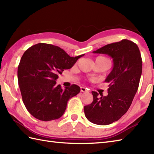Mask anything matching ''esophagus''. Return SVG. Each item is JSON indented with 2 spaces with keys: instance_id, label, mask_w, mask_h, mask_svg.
Here are the masks:
<instances>
[{
  "instance_id": "esophagus-1",
  "label": "esophagus",
  "mask_w": 154,
  "mask_h": 154,
  "mask_svg": "<svg viewBox=\"0 0 154 154\" xmlns=\"http://www.w3.org/2000/svg\"><path fill=\"white\" fill-rule=\"evenodd\" d=\"M81 92L85 93V92H87V91H88V90L87 89V88L84 87H81Z\"/></svg>"
}]
</instances>
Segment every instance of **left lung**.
Wrapping results in <instances>:
<instances>
[{
    "label": "left lung",
    "mask_w": 154,
    "mask_h": 154,
    "mask_svg": "<svg viewBox=\"0 0 154 154\" xmlns=\"http://www.w3.org/2000/svg\"><path fill=\"white\" fill-rule=\"evenodd\" d=\"M93 53L110 55L114 67L105 79L109 83L108 95L100 94L99 98V93L92 91L93 100L84 106L85 115L93 124L108 125L119 120L131 105L142 75V57L138 45L126 39L107 44Z\"/></svg>",
    "instance_id": "obj_1"
}]
</instances>
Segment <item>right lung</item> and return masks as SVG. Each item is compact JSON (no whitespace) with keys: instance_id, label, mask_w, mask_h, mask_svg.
I'll return each mask as SVG.
<instances>
[{"instance_id":"add662e5","label":"right lung","mask_w":154,"mask_h":154,"mask_svg":"<svg viewBox=\"0 0 154 154\" xmlns=\"http://www.w3.org/2000/svg\"><path fill=\"white\" fill-rule=\"evenodd\" d=\"M83 55L70 57L60 47L44 43L32 45L24 52L18 67V85L23 103L35 119L50 121L63 115L69 99L81 89L72 85L63 89L55 81L59 74L71 68Z\"/></svg>"}]
</instances>
